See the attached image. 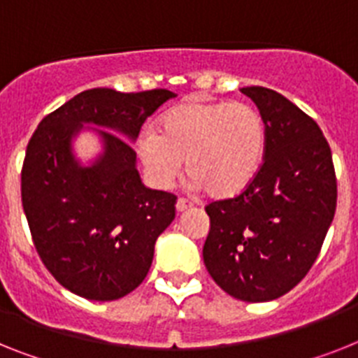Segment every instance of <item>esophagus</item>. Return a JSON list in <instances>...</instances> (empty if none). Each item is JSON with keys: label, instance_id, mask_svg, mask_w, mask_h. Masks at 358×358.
<instances>
[{"label": "esophagus", "instance_id": "34e87169", "mask_svg": "<svg viewBox=\"0 0 358 358\" xmlns=\"http://www.w3.org/2000/svg\"><path fill=\"white\" fill-rule=\"evenodd\" d=\"M189 207H193V203H189L187 200H184V198H178V200H176V211L178 213L187 211Z\"/></svg>", "mask_w": 358, "mask_h": 358}]
</instances>
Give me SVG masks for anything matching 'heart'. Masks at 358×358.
I'll use <instances>...</instances> for the list:
<instances>
[{"mask_svg": "<svg viewBox=\"0 0 358 358\" xmlns=\"http://www.w3.org/2000/svg\"><path fill=\"white\" fill-rule=\"evenodd\" d=\"M267 125L251 103L187 100L171 107L158 131L145 127L136 155L155 187L167 189L185 169L196 189L215 198L242 193L264 164Z\"/></svg>", "mask_w": 358, "mask_h": 358, "instance_id": "obj_1", "label": "heart"}]
</instances>
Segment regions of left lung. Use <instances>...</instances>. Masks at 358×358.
I'll return each instance as SVG.
<instances>
[{
    "label": "left lung",
    "instance_id": "1",
    "mask_svg": "<svg viewBox=\"0 0 358 358\" xmlns=\"http://www.w3.org/2000/svg\"><path fill=\"white\" fill-rule=\"evenodd\" d=\"M267 125V149L244 193L206 207L203 264L244 302H269L299 284L322 248L337 207L331 149L315 120L266 87H244Z\"/></svg>",
    "mask_w": 358,
    "mask_h": 358
}]
</instances>
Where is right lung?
Returning <instances> with one entry per match:
<instances>
[{
  "label": "right lung",
  "mask_w": 358,
  "mask_h": 358,
  "mask_svg": "<svg viewBox=\"0 0 358 358\" xmlns=\"http://www.w3.org/2000/svg\"><path fill=\"white\" fill-rule=\"evenodd\" d=\"M174 96L167 89H89L45 116L32 134L21 171L23 211L43 264L74 295L122 299L149 273L176 196L142 184L127 142H136L143 122ZM82 132L101 143L89 162L73 149Z\"/></svg>",
  "instance_id": "right-lung-1"
}]
</instances>
